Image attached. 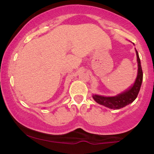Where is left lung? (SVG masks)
I'll return each instance as SVG.
<instances>
[{
  "label": "left lung",
  "instance_id": "left-lung-1",
  "mask_svg": "<svg viewBox=\"0 0 154 154\" xmlns=\"http://www.w3.org/2000/svg\"><path fill=\"white\" fill-rule=\"evenodd\" d=\"M136 55H137V64H138V71H137V78H136L133 86L130 88V89H129L128 91L124 92V93L116 95V96L104 97L101 96V95H93V99L97 103L112 109H119L121 108L126 106L128 104L132 103L136 99L139 93L143 81L142 67H141L140 60L138 53L137 51H136Z\"/></svg>",
  "mask_w": 154,
  "mask_h": 154
}]
</instances>
